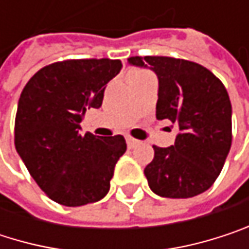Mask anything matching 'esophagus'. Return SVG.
Masks as SVG:
<instances>
[{
    "label": "esophagus",
    "mask_w": 249,
    "mask_h": 249,
    "mask_svg": "<svg viewBox=\"0 0 249 249\" xmlns=\"http://www.w3.org/2000/svg\"><path fill=\"white\" fill-rule=\"evenodd\" d=\"M126 144H128L129 148H134V147H137L140 144V141L135 140V138H132V137H126Z\"/></svg>",
    "instance_id": "esophagus-1"
}]
</instances>
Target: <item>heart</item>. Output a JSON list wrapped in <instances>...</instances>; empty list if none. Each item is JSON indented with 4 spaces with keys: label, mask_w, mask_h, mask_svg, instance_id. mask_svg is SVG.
<instances>
[{
    "label": "heart",
    "mask_w": 249,
    "mask_h": 249,
    "mask_svg": "<svg viewBox=\"0 0 249 249\" xmlns=\"http://www.w3.org/2000/svg\"><path fill=\"white\" fill-rule=\"evenodd\" d=\"M138 73H140V72H138Z\"/></svg>",
    "instance_id": "obj_1"
}]
</instances>
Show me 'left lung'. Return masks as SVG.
<instances>
[{"mask_svg":"<svg viewBox=\"0 0 249 249\" xmlns=\"http://www.w3.org/2000/svg\"><path fill=\"white\" fill-rule=\"evenodd\" d=\"M128 63L157 75L156 117L178 126L173 145H153L154 159L144 169L150 189L172 199L203 193L218 178L232 142V107L224 83L183 59L134 56Z\"/></svg>","mask_w":249,"mask_h":249,"instance_id":"8db88e82","label":"left lung"}]
</instances>
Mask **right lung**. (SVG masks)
I'll list each match as a JSON object with an SVG mask.
<instances>
[{
  "mask_svg": "<svg viewBox=\"0 0 249 249\" xmlns=\"http://www.w3.org/2000/svg\"><path fill=\"white\" fill-rule=\"evenodd\" d=\"M121 60L73 59L40 69L24 86L16 115L14 144L38 187L63 206L107 196L126 150L123 135L80 134L88 108H99L105 85Z\"/></svg>",
  "mask_w": 249,
  "mask_h": 249,
  "instance_id": "1",
  "label": "right lung"
}]
</instances>
